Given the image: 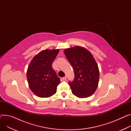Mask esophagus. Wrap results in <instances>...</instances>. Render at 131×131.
<instances>
[{"label":"esophagus","mask_w":131,"mask_h":131,"mask_svg":"<svg viewBox=\"0 0 131 131\" xmlns=\"http://www.w3.org/2000/svg\"><path fill=\"white\" fill-rule=\"evenodd\" d=\"M67 77L66 75V76H64V77H63V78H62V79H63V80H66V79H67Z\"/></svg>","instance_id":"esophagus-1"}]
</instances>
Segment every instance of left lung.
I'll list each match as a JSON object with an SVG mask.
<instances>
[{"mask_svg":"<svg viewBox=\"0 0 131 131\" xmlns=\"http://www.w3.org/2000/svg\"><path fill=\"white\" fill-rule=\"evenodd\" d=\"M64 53L74 72V80L69 82L73 94L79 98L90 96L99 81V70L92 54L79 46L66 49Z\"/></svg>","mask_w":131,"mask_h":131,"instance_id":"left-lung-1","label":"left lung"}]
</instances>
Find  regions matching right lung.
<instances>
[{
	"instance_id": "obj_1",
	"label": "right lung",
	"mask_w": 131,
	"mask_h": 131,
	"mask_svg": "<svg viewBox=\"0 0 131 131\" xmlns=\"http://www.w3.org/2000/svg\"><path fill=\"white\" fill-rule=\"evenodd\" d=\"M59 49L44 50L35 56L30 63L27 78L30 89L40 97L54 94L60 80L52 67Z\"/></svg>"
}]
</instances>
